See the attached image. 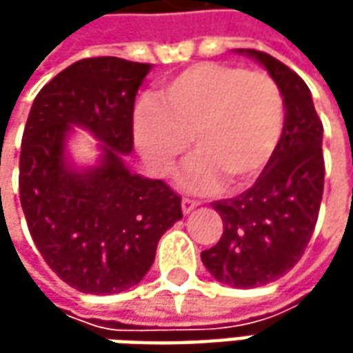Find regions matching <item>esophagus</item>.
<instances>
[{"label": "esophagus", "instance_id": "obj_1", "mask_svg": "<svg viewBox=\"0 0 353 353\" xmlns=\"http://www.w3.org/2000/svg\"><path fill=\"white\" fill-rule=\"evenodd\" d=\"M198 204L194 200H188V198H183V202H181V208H183V214H190V212L196 208Z\"/></svg>", "mask_w": 353, "mask_h": 353}]
</instances>
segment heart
Instances as JSON below:
<instances>
[{"instance_id": "heart-1", "label": "heart", "mask_w": 353, "mask_h": 353, "mask_svg": "<svg viewBox=\"0 0 353 353\" xmlns=\"http://www.w3.org/2000/svg\"><path fill=\"white\" fill-rule=\"evenodd\" d=\"M285 129V102L277 82L263 72L222 62H198L167 80L157 105L141 102L133 137L147 167L169 176L186 157L196 159L183 176L190 192L222 184L245 190L273 163Z\"/></svg>"}]
</instances>
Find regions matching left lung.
<instances>
[{
  "instance_id": "obj_1",
  "label": "left lung",
  "mask_w": 353,
  "mask_h": 353,
  "mask_svg": "<svg viewBox=\"0 0 353 353\" xmlns=\"http://www.w3.org/2000/svg\"><path fill=\"white\" fill-rule=\"evenodd\" d=\"M277 82L285 102V129L265 174L236 198L212 202L224 222L220 241L202 251L216 281L253 289L289 273L303 257L319 220L324 190L322 121L305 80L271 54L237 48Z\"/></svg>"
}]
</instances>
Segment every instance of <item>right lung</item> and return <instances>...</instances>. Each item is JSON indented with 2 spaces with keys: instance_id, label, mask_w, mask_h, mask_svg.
Segmentation results:
<instances>
[{
  "instance_id": "obj_1",
  "label": "right lung",
  "mask_w": 353,
  "mask_h": 353,
  "mask_svg": "<svg viewBox=\"0 0 353 353\" xmlns=\"http://www.w3.org/2000/svg\"><path fill=\"white\" fill-rule=\"evenodd\" d=\"M151 64L84 59L34 98L19 157L21 208L37 250L59 277L88 294H116L141 281L157 243L183 218L163 181L131 172L133 103ZM74 127L99 141L96 165L78 168L65 149Z\"/></svg>"
}]
</instances>
